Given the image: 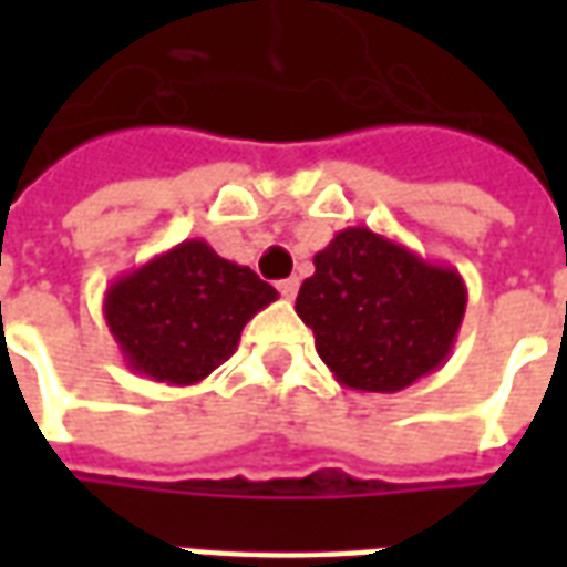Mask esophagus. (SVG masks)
I'll use <instances>...</instances> for the list:
<instances>
[{
    "instance_id": "1",
    "label": "esophagus",
    "mask_w": 567,
    "mask_h": 567,
    "mask_svg": "<svg viewBox=\"0 0 567 567\" xmlns=\"http://www.w3.org/2000/svg\"><path fill=\"white\" fill-rule=\"evenodd\" d=\"M297 288H300V279L291 276V279H282V282H279V295H282L285 300H291V297L297 295Z\"/></svg>"
}]
</instances>
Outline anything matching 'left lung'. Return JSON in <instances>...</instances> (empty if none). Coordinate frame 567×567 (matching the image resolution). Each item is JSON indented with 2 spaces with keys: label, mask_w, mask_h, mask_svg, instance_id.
Returning <instances> with one entry per match:
<instances>
[{
  "label": "left lung",
  "mask_w": 567,
  "mask_h": 567,
  "mask_svg": "<svg viewBox=\"0 0 567 567\" xmlns=\"http://www.w3.org/2000/svg\"><path fill=\"white\" fill-rule=\"evenodd\" d=\"M312 264L295 309L343 389L392 394L446 364L467 307L455 267L370 227L340 230Z\"/></svg>",
  "instance_id": "left-lung-1"
}]
</instances>
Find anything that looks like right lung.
<instances>
[{
    "mask_svg": "<svg viewBox=\"0 0 567 567\" xmlns=\"http://www.w3.org/2000/svg\"><path fill=\"white\" fill-rule=\"evenodd\" d=\"M279 291L206 239H185L105 288L103 316L133 373L197 385L221 368L239 333Z\"/></svg>",
    "mask_w": 567,
    "mask_h": 567,
    "instance_id": "1",
    "label": "right lung"
}]
</instances>
